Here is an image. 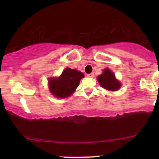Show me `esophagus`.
Masks as SVG:
<instances>
[{"mask_svg": "<svg viewBox=\"0 0 159 159\" xmlns=\"http://www.w3.org/2000/svg\"><path fill=\"white\" fill-rule=\"evenodd\" d=\"M89 78H93V77L94 76V73H91V74H89V75H87Z\"/></svg>", "mask_w": 159, "mask_h": 159, "instance_id": "34e87169", "label": "esophagus"}]
</instances>
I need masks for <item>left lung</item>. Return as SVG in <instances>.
<instances>
[{
    "label": "left lung",
    "mask_w": 159,
    "mask_h": 159,
    "mask_svg": "<svg viewBox=\"0 0 159 159\" xmlns=\"http://www.w3.org/2000/svg\"><path fill=\"white\" fill-rule=\"evenodd\" d=\"M98 81L102 88L110 91H116L121 87V84L118 80L115 79V75L109 69L104 70L103 74L98 75Z\"/></svg>",
    "instance_id": "obj_1"
}]
</instances>
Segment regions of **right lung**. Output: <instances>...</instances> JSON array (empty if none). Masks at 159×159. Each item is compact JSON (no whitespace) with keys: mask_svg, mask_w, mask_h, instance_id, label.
<instances>
[{"mask_svg":"<svg viewBox=\"0 0 159 159\" xmlns=\"http://www.w3.org/2000/svg\"><path fill=\"white\" fill-rule=\"evenodd\" d=\"M84 78V74L75 69L67 68L62 75L57 78H50V91L57 98H67L78 88L80 81Z\"/></svg>","mask_w":159,"mask_h":159,"instance_id":"right-lung-1","label":"right lung"}]
</instances>
